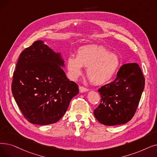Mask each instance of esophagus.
I'll list each match as a JSON object with an SVG mask.
<instances>
[{
	"label": "esophagus",
	"instance_id": "esophagus-1",
	"mask_svg": "<svg viewBox=\"0 0 157 157\" xmlns=\"http://www.w3.org/2000/svg\"><path fill=\"white\" fill-rule=\"evenodd\" d=\"M79 92L80 93H83V92H85L88 91V89H87L86 88L83 87V86H80L79 87Z\"/></svg>",
	"mask_w": 157,
	"mask_h": 157
}]
</instances>
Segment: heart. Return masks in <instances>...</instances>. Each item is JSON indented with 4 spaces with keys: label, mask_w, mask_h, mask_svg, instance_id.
Masks as SVG:
<instances>
[{
    "label": "heart",
    "mask_w": 157,
    "mask_h": 157,
    "mask_svg": "<svg viewBox=\"0 0 157 157\" xmlns=\"http://www.w3.org/2000/svg\"><path fill=\"white\" fill-rule=\"evenodd\" d=\"M120 65L119 57L103 47L88 45L79 48L77 56L71 54L67 59V69L71 79L75 80L86 68V75L95 85L110 81L117 72Z\"/></svg>",
    "instance_id": "heart-1"
}]
</instances>
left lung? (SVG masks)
<instances>
[{
    "instance_id": "1",
    "label": "left lung",
    "mask_w": 157,
    "mask_h": 157,
    "mask_svg": "<svg viewBox=\"0 0 157 157\" xmlns=\"http://www.w3.org/2000/svg\"><path fill=\"white\" fill-rule=\"evenodd\" d=\"M145 79L137 63H128L119 70L112 82L98 90L101 103L94 115L101 124L114 126L130 121L137 110Z\"/></svg>"
}]
</instances>
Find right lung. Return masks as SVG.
Returning a JSON list of instances; mask_svg holds the SVG:
<instances>
[{"label": "right lung", "instance_id": "add662e5", "mask_svg": "<svg viewBox=\"0 0 157 157\" xmlns=\"http://www.w3.org/2000/svg\"><path fill=\"white\" fill-rule=\"evenodd\" d=\"M62 68L61 52L38 40L20 54L13 73L11 90L24 117L32 124L58 122L71 99L79 93L78 85L69 80Z\"/></svg>", "mask_w": 157, "mask_h": 157}]
</instances>
